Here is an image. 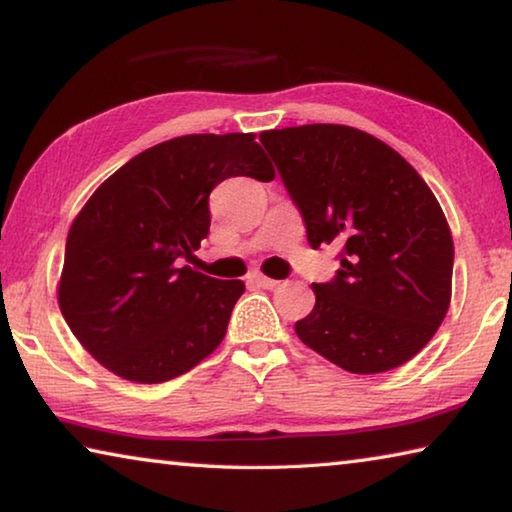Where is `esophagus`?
<instances>
[{
    "mask_svg": "<svg viewBox=\"0 0 512 512\" xmlns=\"http://www.w3.org/2000/svg\"><path fill=\"white\" fill-rule=\"evenodd\" d=\"M248 282H253V284H257V287H262V289H275L277 284V280H273V277H266L264 273H259V271H253V273H248Z\"/></svg>",
    "mask_w": 512,
    "mask_h": 512,
    "instance_id": "obj_1",
    "label": "esophagus"
}]
</instances>
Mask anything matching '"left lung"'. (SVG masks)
Wrapping results in <instances>:
<instances>
[{
    "label": "left lung",
    "instance_id": "obj_1",
    "mask_svg": "<svg viewBox=\"0 0 512 512\" xmlns=\"http://www.w3.org/2000/svg\"><path fill=\"white\" fill-rule=\"evenodd\" d=\"M302 212L311 248L341 244V271L311 284L298 339L354 375L413 359L452 302L454 241L422 176L370 133L307 124L259 135Z\"/></svg>",
    "mask_w": 512,
    "mask_h": 512
}]
</instances>
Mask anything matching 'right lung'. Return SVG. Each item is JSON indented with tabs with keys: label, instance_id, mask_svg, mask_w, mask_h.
Wrapping results in <instances>:
<instances>
[{
	"label": "right lung",
	"instance_id": "add662e5",
	"mask_svg": "<svg viewBox=\"0 0 512 512\" xmlns=\"http://www.w3.org/2000/svg\"><path fill=\"white\" fill-rule=\"evenodd\" d=\"M255 133L183 135L135 155L97 187L69 228L58 307L103 368L162 384L219 348L241 280L178 266L210 232L225 178H275Z\"/></svg>",
	"mask_w": 512,
	"mask_h": 512
}]
</instances>
